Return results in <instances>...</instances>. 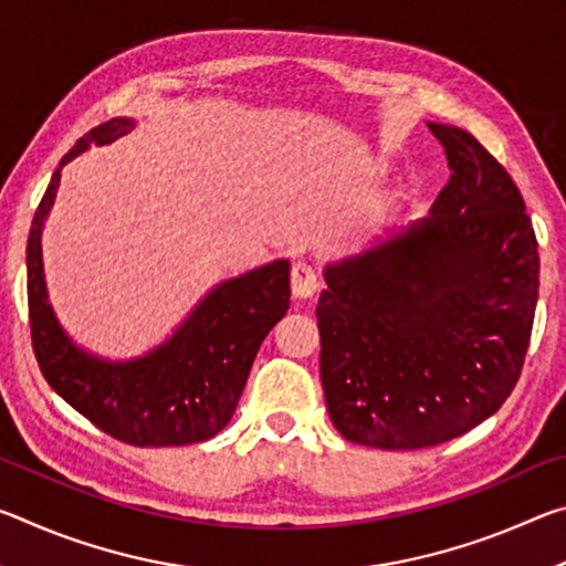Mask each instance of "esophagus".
<instances>
[{"label": "esophagus", "instance_id": "esophagus-1", "mask_svg": "<svg viewBox=\"0 0 566 566\" xmlns=\"http://www.w3.org/2000/svg\"><path fill=\"white\" fill-rule=\"evenodd\" d=\"M319 290V276L310 262L292 264V294L296 300H310Z\"/></svg>", "mask_w": 566, "mask_h": 566}]
</instances>
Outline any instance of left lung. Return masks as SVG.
Returning a JSON list of instances; mask_svg holds the SVG:
<instances>
[{"label": "left lung", "instance_id": "left-lung-1", "mask_svg": "<svg viewBox=\"0 0 566 566\" xmlns=\"http://www.w3.org/2000/svg\"><path fill=\"white\" fill-rule=\"evenodd\" d=\"M452 169L429 217L327 264L319 377L344 439L424 449L512 395L539 294L532 219L472 134L429 122Z\"/></svg>", "mask_w": 566, "mask_h": 566}]
</instances>
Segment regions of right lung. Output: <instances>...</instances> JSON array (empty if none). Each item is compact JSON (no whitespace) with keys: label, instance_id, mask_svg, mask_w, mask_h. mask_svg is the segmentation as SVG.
Here are the masks:
<instances>
[{"label":"right lung","instance_id":"add662e5","mask_svg":"<svg viewBox=\"0 0 566 566\" xmlns=\"http://www.w3.org/2000/svg\"><path fill=\"white\" fill-rule=\"evenodd\" d=\"M134 119H109L76 139L52 175L27 239V302L34 357L50 387L104 434L134 447H181L222 432L260 344L290 310V262L276 260L217 284L171 337L129 361L102 359L66 337L46 300L42 229L62 167L109 145Z\"/></svg>","mask_w":566,"mask_h":566}]
</instances>
